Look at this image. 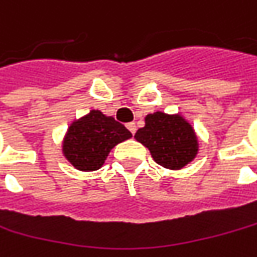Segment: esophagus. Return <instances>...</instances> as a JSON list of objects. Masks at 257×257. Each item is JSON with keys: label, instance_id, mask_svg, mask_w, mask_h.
<instances>
[{"label": "esophagus", "instance_id": "34e87169", "mask_svg": "<svg viewBox=\"0 0 257 257\" xmlns=\"http://www.w3.org/2000/svg\"><path fill=\"white\" fill-rule=\"evenodd\" d=\"M127 128H128V130L132 132V135H135V133H136V122H128V124H127Z\"/></svg>", "mask_w": 257, "mask_h": 257}]
</instances>
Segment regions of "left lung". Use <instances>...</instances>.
I'll list each match as a JSON object with an SVG mask.
<instances>
[{
    "label": "left lung",
    "instance_id": "left-lung-1",
    "mask_svg": "<svg viewBox=\"0 0 257 257\" xmlns=\"http://www.w3.org/2000/svg\"><path fill=\"white\" fill-rule=\"evenodd\" d=\"M150 150L156 163L168 169H181L197 155L198 145L192 127L181 115L155 112L146 117V125L135 136Z\"/></svg>",
    "mask_w": 257,
    "mask_h": 257
}]
</instances>
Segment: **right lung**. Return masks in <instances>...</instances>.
Returning <instances> with one entry per match:
<instances>
[{
	"label": "right lung",
	"mask_w": 257,
	"mask_h": 257,
	"mask_svg": "<svg viewBox=\"0 0 257 257\" xmlns=\"http://www.w3.org/2000/svg\"><path fill=\"white\" fill-rule=\"evenodd\" d=\"M130 137L132 133L121 122L94 109L69 127L63 152L76 169L96 171L102 166L109 150Z\"/></svg>",
	"instance_id": "right-lung-1"
}]
</instances>
